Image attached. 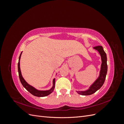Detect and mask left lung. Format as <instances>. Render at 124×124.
<instances>
[{
	"mask_svg": "<svg viewBox=\"0 0 124 124\" xmlns=\"http://www.w3.org/2000/svg\"><path fill=\"white\" fill-rule=\"evenodd\" d=\"M93 48L98 51L101 56V61H102L99 76L98 78L94 82V83L91 85V86H90L87 90H86L85 91H77L78 94L81 95L87 96L92 95L93 93H95L101 87V86L104 84L105 80H106L108 70V66L107 63V58L106 53L104 51L102 46H96L93 47Z\"/></svg>",
	"mask_w": 124,
	"mask_h": 124,
	"instance_id": "obj_1",
	"label": "left lung"
}]
</instances>
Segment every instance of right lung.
Here are the masks:
<instances>
[{"label":"right lung","instance_id":"obj_1","mask_svg":"<svg viewBox=\"0 0 124 124\" xmlns=\"http://www.w3.org/2000/svg\"><path fill=\"white\" fill-rule=\"evenodd\" d=\"M22 53V52H21V53L20 55L19 59H18V76H19V78L20 81L21 82L22 84L24 86V87L30 93H31L32 95L35 96L37 97H45V96H47L48 95H50V93H51L52 92H53L54 89L55 88V79L54 78L53 80V86L52 87L49 89V90H47V91H39V90L36 89L35 87H33V86L30 85L29 84H28L27 82H26V81L24 79V78H23L22 76V73H21V69H20V59H21V56Z\"/></svg>","mask_w":124,"mask_h":124}]
</instances>
